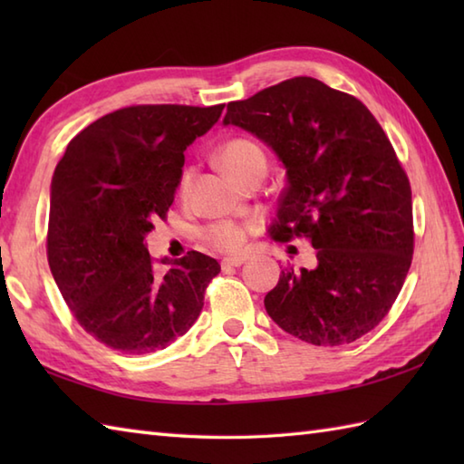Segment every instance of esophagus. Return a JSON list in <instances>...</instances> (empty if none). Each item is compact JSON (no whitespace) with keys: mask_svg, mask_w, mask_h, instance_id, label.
<instances>
[{"mask_svg":"<svg viewBox=\"0 0 464 464\" xmlns=\"http://www.w3.org/2000/svg\"><path fill=\"white\" fill-rule=\"evenodd\" d=\"M245 261H247V257H245V255H235V257H225V259L221 261V267H223V269L239 267V265H243Z\"/></svg>","mask_w":464,"mask_h":464,"instance_id":"esophagus-1","label":"esophagus"}]
</instances>
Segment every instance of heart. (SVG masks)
<instances>
[{"label": "heart", "mask_w": 464, "mask_h": 464, "mask_svg": "<svg viewBox=\"0 0 464 464\" xmlns=\"http://www.w3.org/2000/svg\"><path fill=\"white\" fill-rule=\"evenodd\" d=\"M219 163L223 165V169L229 173L235 179L241 181L245 175H247L251 169H255L257 165H267V160H265V153L261 147L251 141L245 140V137H237V140H229L219 147ZM193 179V169H185L179 177V185H177V191L179 195H185L187 189H189ZM251 231V225L247 223H237V221H219L213 223L205 229L203 237L207 245H211L213 249L221 251V253H231L241 249L245 241H247V235Z\"/></svg>", "instance_id": "1"}]
</instances>
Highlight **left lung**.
Segmentation results:
<instances>
[{"instance_id":"1","label":"left lung","mask_w":464,"mask_h":464,"mask_svg":"<svg viewBox=\"0 0 464 464\" xmlns=\"http://www.w3.org/2000/svg\"><path fill=\"white\" fill-rule=\"evenodd\" d=\"M223 123L257 135L287 169L271 237H304L317 253L314 269L281 271L269 317L319 347L361 339L391 311L415 249L411 183L382 127L313 77L231 102Z\"/></svg>"}]
</instances>
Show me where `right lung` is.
I'll return each mask as SVG.
<instances>
[{"label":"right lung","instance_id":"1","mask_svg":"<svg viewBox=\"0 0 464 464\" xmlns=\"http://www.w3.org/2000/svg\"><path fill=\"white\" fill-rule=\"evenodd\" d=\"M223 107H123L77 133L55 167L49 269L75 321L105 347L160 351L199 317L219 263L189 251L157 271L143 239L169 211L185 150Z\"/></svg>","mask_w":464,"mask_h":464}]
</instances>
